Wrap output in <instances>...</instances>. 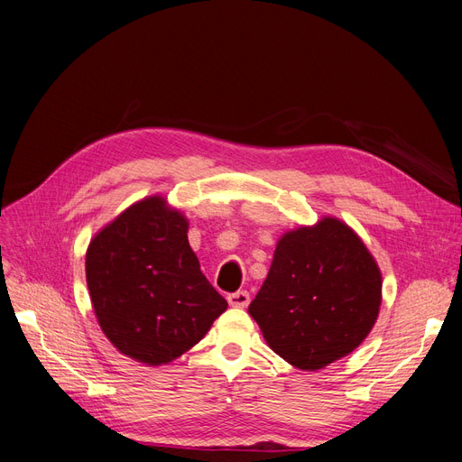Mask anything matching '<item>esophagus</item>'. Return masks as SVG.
Instances as JSON below:
<instances>
[{
  "label": "esophagus",
  "mask_w": 462,
  "mask_h": 462,
  "mask_svg": "<svg viewBox=\"0 0 462 462\" xmlns=\"http://www.w3.org/2000/svg\"><path fill=\"white\" fill-rule=\"evenodd\" d=\"M227 300L233 309H246V306L250 304V293L248 291H235L227 297Z\"/></svg>",
  "instance_id": "obj_1"
}]
</instances>
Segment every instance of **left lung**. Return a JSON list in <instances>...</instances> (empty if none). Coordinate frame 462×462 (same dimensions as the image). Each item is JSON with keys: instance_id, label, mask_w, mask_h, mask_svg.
Masks as SVG:
<instances>
[{"instance_id": "1", "label": "left lung", "mask_w": 462, "mask_h": 462, "mask_svg": "<svg viewBox=\"0 0 462 462\" xmlns=\"http://www.w3.org/2000/svg\"><path fill=\"white\" fill-rule=\"evenodd\" d=\"M382 306V271L342 219L283 233L248 306L263 338L299 370H321L361 346Z\"/></svg>"}]
</instances>
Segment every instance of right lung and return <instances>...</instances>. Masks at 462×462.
<instances>
[{
    "label": "right lung",
    "instance_id": "obj_1",
    "mask_svg": "<svg viewBox=\"0 0 462 462\" xmlns=\"http://www.w3.org/2000/svg\"><path fill=\"white\" fill-rule=\"evenodd\" d=\"M188 217L162 195L127 207L86 250V283L103 335L146 366L179 359L227 309L188 243Z\"/></svg>",
    "mask_w": 462,
    "mask_h": 462
}]
</instances>
